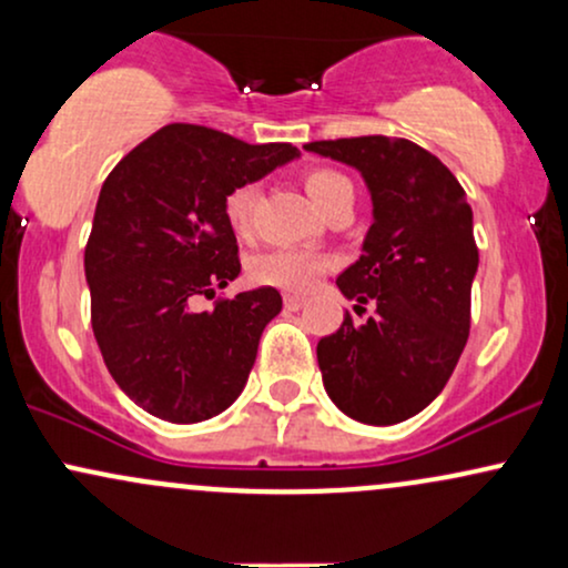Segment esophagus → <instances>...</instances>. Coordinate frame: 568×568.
I'll return each mask as SVG.
<instances>
[{"label":"esophagus","instance_id":"1","mask_svg":"<svg viewBox=\"0 0 568 568\" xmlns=\"http://www.w3.org/2000/svg\"><path fill=\"white\" fill-rule=\"evenodd\" d=\"M283 302H285V310L296 312V310H302L306 298L302 296V293H285V298H283Z\"/></svg>","mask_w":568,"mask_h":568}]
</instances>
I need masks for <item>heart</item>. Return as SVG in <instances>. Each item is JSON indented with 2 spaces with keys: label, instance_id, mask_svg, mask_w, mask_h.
Instances as JSON below:
<instances>
[{
  "label": "heart",
  "instance_id": "heart-1",
  "mask_svg": "<svg viewBox=\"0 0 568 568\" xmlns=\"http://www.w3.org/2000/svg\"><path fill=\"white\" fill-rule=\"evenodd\" d=\"M304 189L312 202L325 213L331 202H336L344 194H352V184L344 173L334 168H312L304 173ZM258 189L256 184H240L234 186L224 200V219L230 230L240 237H245L253 226V213H256ZM331 270V258L321 256L315 251H304V247H272V251L258 253L251 262V277L258 285H272V288H283L302 293L315 288L321 277Z\"/></svg>",
  "mask_w": 568,
  "mask_h": 568
}]
</instances>
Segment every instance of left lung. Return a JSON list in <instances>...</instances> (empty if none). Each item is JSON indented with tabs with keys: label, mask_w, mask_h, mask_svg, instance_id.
Segmentation results:
<instances>
[{
	"label": "left lung",
	"mask_w": 568,
	"mask_h": 568,
	"mask_svg": "<svg viewBox=\"0 0 568 568\" xmlns=\"http://www.w3.org/2000/svg\"><path fill=\"white\" fill-rule=\"evenodd\" d=\"M304 149L357 168L374 200L363 256L336 285L376 312L363 325L344 315L317 342L325 393L363 425H397L440 395L470 336L473 211L456 175L414 141L361 135Z\"/></svg>",
	"instance_id": "1"
}]
</instances>
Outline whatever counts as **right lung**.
<instances>
[{"label":"right lung","instance_id":"add662e5","mask_svg":"<svg viewBox=\"0 0 568 568\" xmlns=\"http://www.w3.org/2000/svg\"><path fill=\"white\" fill-rule=\"evenodd\" d=\"M293 158L291 143L173 122L103 181L84 245L90 323L112 379L158 419L194 425L243 393L280 293L264 285L216 298L211 312L189 304L240 275L226 194Z\"/></svg>","mask_w":568,"mask_h":568}]
</instances>
